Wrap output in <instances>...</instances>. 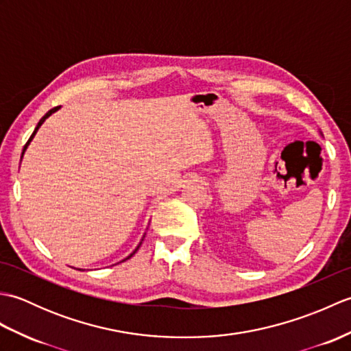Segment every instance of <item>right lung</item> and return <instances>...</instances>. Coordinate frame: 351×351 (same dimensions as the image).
Masks as SVG:
<instances>
[{"mask_svg":"<svg viewBox=\"0 0 351 351\" xmlns=\"http://www.w3.org/2000/svg\"><path fill=\"white\" fill-rule=\"evenodd\" d=\"M58 108H60V107H54V108H52V110H49V111H48V113H47V114H45V116H43V117L40 119V121H39V123H37V126H36V130H34V132L32 134V137H29V138H28V141H27V145L24 146V151H22V156H24V152L27 151V147H28V145H29V141H32V140L34 138V136H36V132H37V130H39V128H40V126H42V123H43L45 121H47V119H48V117H49V116H51L52 113H56V111H57ZM22 156H21V158H22ZM143 238H145V235H143ZM143 238H141V241H143ZM141 241L138 243V245H137V247H136V250H134V252L131 253V255H130L128 258H131V256L134 255V253H136V252L138 250V247H140V245H141ZM128 258H125V259H128ZM125 259H123V261H125Z\"/></svg>","mask_w":351,"mask_h":351,"instance_id":"add662e5","label":"right lung"}]
</instances>
